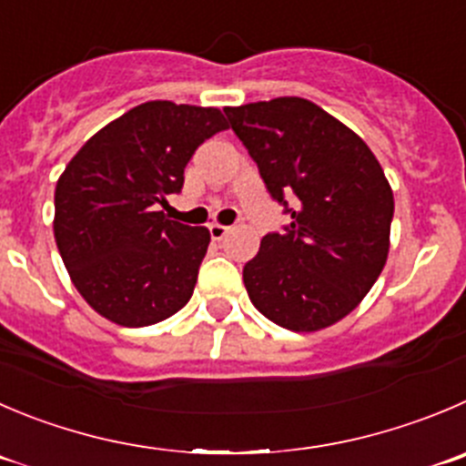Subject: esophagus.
<instances>
[{"label": "esophagus", "instance_id": "obj_1", "mask_svg": "<svg viewBox=\"0 0 466 466\" xmlns=\"http://www.w3.org/2000/svg\"><path fill=\"white\" fill-rule=\"evenodd\" d=\"M208 230H210V238L212 240H221V238H226V233H228V226L224 224H210L208 226Z\"/></svg>", "mask_w": 466, "mask_h": 466}]
</instances>
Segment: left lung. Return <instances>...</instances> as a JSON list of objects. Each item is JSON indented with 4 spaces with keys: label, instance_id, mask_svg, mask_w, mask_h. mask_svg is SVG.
<instances>
[{
    "label": "left lung",
    "instance_id": "left-lung-1",
    "mask_svg": "<svg viewBox=\"0 0 466 466\" xmlns=\"http://www.w3.org/2000/svg\"><path fill=\"white\" fill-rule=\"evenodd\" d=\"M224 114L290 215L242 269L251 304L286 329H325L357 309L387 263L393 192L382 167L361 137L304 97Z\"/></svg>",
    "mask_w": 466,
    "mask_h": 466
}]
</instances>
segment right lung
I'll use <instances>...</instances> for the list:
<instances>
[{"instance_id":"1","label":"right lung","mask_w":466,"mask_h":466,"mask_svg":"<svg viewBox=\"0 0 466 466\" xmlns=\"http://www.w3.org/2000/svg\"><path fill=\"white\" fill-rule=\"evenodd\" d=\"M215 107L150 100L96 132L61 174L55 240L88 307L148 327L185 307L210 245L203 226L169 219L194 150L226 130Z\"/></svg>"}]
</instances>
